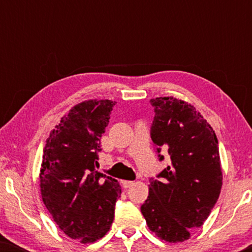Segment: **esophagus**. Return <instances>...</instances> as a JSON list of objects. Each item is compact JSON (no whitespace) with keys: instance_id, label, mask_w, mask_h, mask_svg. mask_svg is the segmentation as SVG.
<instances>
[{"instance_id":"1","label":"esophagus","mask_w":252,"mask_h":252,"mask_svg":"<svg viewBox=\"0 0 252 252\" xmlns=\"http://www.w3.org/2000/svg\"><path fill=\"white\" fill-rule=\"evenodd\" d=\"M122 184H123V187L124 188H129L130 186H133L134 182L133 181H129V180H123Z\"/></svg>"}]
</instances>
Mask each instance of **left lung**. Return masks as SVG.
Returning a JSON list of instances; mask_svg holds the SVG:
<instances>
[{
	"mask_svg": "<svg viewBox=\"0 0 252 252\" xmlns=\"http://www.w3.org/2000/svg\"><path fill=\"white\" fill-rule=\"evenodd\" d=\"M155 118L151 140L167 150L171 165L150 179L141 212L155 235L170 243L190 239L206 219L222 186L218 139L190 103L173 96L151 98ZM163 159V156H160Z\"/></svg>",
	"mask_w": 252,
	"mask_h": 252,
	"instance_id": "left-lung-1",
	"label": "left lung"
}]
</instances>
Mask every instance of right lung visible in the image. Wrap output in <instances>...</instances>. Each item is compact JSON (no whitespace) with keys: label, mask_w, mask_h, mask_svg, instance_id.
Returning a JSON list of instances; mask_svg holds the SVG:
<instances>
[{"label":"right lung","mask_w":252,"mask_h":252,"mask_svg":"<svg viewBox=\"0 0 252 252\" xmlns=\"http://www.w3.org/2000/svg\"><path fill=\"white\" fill-rule=\"evenodd\" d=\"M116 102L88 99L74 105L46 141L40 168L42 201L62 232L94 243L110 230L122 187L99 173L97 153Z\"/></svg>","instance_id":"add662e5"}]
</instances>
